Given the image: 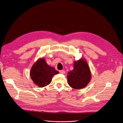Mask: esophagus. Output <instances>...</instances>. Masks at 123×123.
I'll use <instances>...</instances> for the list:
<instances>
[{"label":"esophagus","mask_w":123,"mask_h":123,"mask_svg":"<svg viewBox=\"0 0 123 123\" xmlns=\"http://www.w3.org/2000/svg\"><path fill=\"white\" fill-rule=\"evenodd\" d=\"M59 72L61 74H65V71L64 70H60Z\"/></svg>","instance_id":"34e87169"}]
</instances>
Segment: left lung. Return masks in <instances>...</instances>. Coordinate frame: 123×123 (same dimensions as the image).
I'll use <instances>...</instances> for the list:
<instances>
[{"label":"left lung","instance_id":"1","mask_svg":"<svg viewBox=\"0 0 123 123\" xmlns=\"http://www.w3.org/2000/svg\"><path fill=\"white\" fill-rule=\"evenodd\" d=\"M67 77L69 85L73 89H80L87 86L91 79V73L84 58L74 62L73 69Z\"/></svg>","mask_w":123,"mask_h":123}]
</instances>
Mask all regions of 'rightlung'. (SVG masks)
Here are the masks:
<instances>
[{"label": "right lung", "mask_w": 123, "mask_h": 123, "mask_svg": "<svg viewBox=\"0 0 123 123\" xmlns=\"http://www.w3.org/2000/svg\"><path fill=\"white\" fill-rule=\"evenodd\" d=\"M58 73L47 64L45 59L40 58L33 65L30 74L33 83L39 87H43L50 84L52 77Z\"/></svg>", "instance_id": "right-lung-1"}]
</instances>
